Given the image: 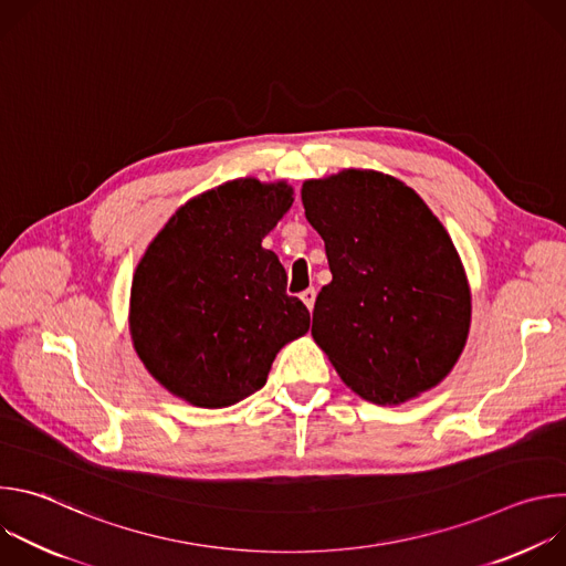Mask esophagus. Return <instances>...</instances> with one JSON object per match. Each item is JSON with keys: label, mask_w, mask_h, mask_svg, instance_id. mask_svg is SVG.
<instances>
[{"label": "esophagus", "mask_w": 566, "mask_h": 566, "mask_svg": "<svg viewBox=\"0 0 566 566\" xmlns=\"http://www.w3.org/2000/svg\"><path fill=\"white\" fill-rule=\"evenodd\" d=\"M315 295H317V293H315V289H306V291H302V293H300V300L306 304V308H308V311H311V308H313V304H315Z\"/></svg>", "instance_id": "obj_1"}]
</instances>
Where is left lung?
Returning <instances> with one entry per match:
<instances>
[{
  "mask_svg": "<svg viewBox=\"0 0 566 566\" xmlns=\"http://www.w3.org/2000/svg\"><path fill=\"white\" fill-rule=\"evenodd\" d=\"M306 221L325 239L332 282L311 336L343 382L398 406L457 365L470 332V284L452 239L402 181L347 168L302 184Z\"/></svg>",
  "mask_w": 566,
  "mask_h": 566,
  "instance_id": "left-lung-1",
  "label": "left lung"
}]
</instances>
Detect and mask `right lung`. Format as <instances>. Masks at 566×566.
<instances>
[{"mask_svg":"<svg viewBox=\"0 0 566 566\" xmlns=\"http://www.w3.org/2000/svg\"><path fill=\"white\" fill-rule=\"evenodd\" d=\"M293 206L286 181H226L184 203L143 253L129 293L134 349L172 396L234 406L264 387L277 352L308 332L262 239Z\"/></svg>","mask_w":566,"mask_h":566,"instance_id":"right-lung-1","label":"right lung"}]
</instances>
